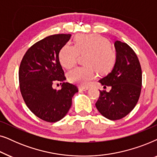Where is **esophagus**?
<instances>
[{"instance_id": "esophagus-1", "label": "esophagus", "mask_w": 157, "mask_h": 157, "mask_svg": "<svg viewBox=\"0 0 157 157\" xmlns=\"http://www.w3.org/2000/svg\"><path fill=\"white\" fill-rule=\"evenodd\" d=\"M78 89H79V91H88V90H89V88H87V87H83V86H79V87H78Z\"/></svg>"}]
</instances>
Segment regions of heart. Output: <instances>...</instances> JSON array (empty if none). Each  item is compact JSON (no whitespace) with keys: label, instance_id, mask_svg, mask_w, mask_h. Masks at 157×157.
Returning <instances> with one entry per match:
<instances>
[{"label":"heart","instance_id":"b5f03b06","mask_svg":"<svg viewBox=\"0 0 157 157\" xmlns=\"http://www.w3.org/2000/svg\"><path fill=\"white\" fill-rule=\"evenodd\" d=\"M88 54L86 58L87 67H77L68 73L71 82L86 86L96 78V68L98 71H108L115 61V53L111 48L110 42L98 34L80 35L76 38L75 45L66 44L59 53L61 65L71 68L76 65L79 55Z\"/></svg>","mask_w":157,"mask_h":157}]
</instances>
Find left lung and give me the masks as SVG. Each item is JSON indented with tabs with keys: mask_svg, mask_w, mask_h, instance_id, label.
Masks as SVG:
<instances>
[{
	"mask_svg": "<svg viewBox=\"0 0 157 157\" xmlns=\"http://www.w3.org/2000/svg\"><path fill=\"white\" fill-rule=\"evenodd\" d=\"M116 61L112 70L99 80L104 88L111 86L109 92L100 91L96 103L101 114L110 120L121 119L136 106L140 96L142 73L138 57L134 50L119 40L114 43Z\"/></svg>",
	"mask_w": 157,
	"mask_h": 157,
	"instance_id": "obj_1",
	"label": "left lung"
}]
</instances>
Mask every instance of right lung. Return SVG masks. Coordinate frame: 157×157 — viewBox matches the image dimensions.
I'll list each match as a JSON object with an SVG mask.
<instances>
[{
    "mask_svg": "<svg viewBox=\"0 0 157 157\" xmlns=\"http://www.w3.org/2000/svg\"><path fill=\"white\" fill-rule=\"evenodd\" d=\"M71 34L47 36L33 44L25 53L19 68L21 95L32 113L47 122L60 121L68 113L78 88L66 80L59 54ZM63 82L62 89L52 85Z\"/></svg>",
    "mask_w": 157,
    "mask_h": 157,
    "instance_id": "obj_1",
    "label": "right lung"
}]
</instances>
